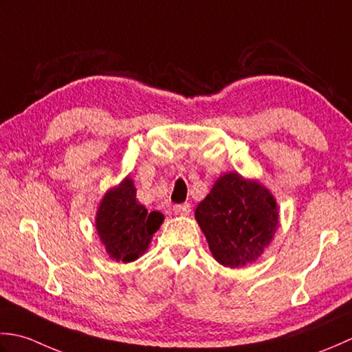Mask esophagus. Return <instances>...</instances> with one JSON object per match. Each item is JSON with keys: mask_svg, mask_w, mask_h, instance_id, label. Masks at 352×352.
<instances>
[{"mask_svg": "<svg viewBox=\"0 0 352 352\" xmlns=\"http://www.w3.org/2000/svg\"><path fill=\"white\" fill-rule=\"evenodd\" d=\"M173 211L176 212V214H181V216H186V214H190V211H191V205L190 204H176L175 206H173Z\"/></svg>", "mask_w": 352, "mask_h": 352, "instance_id": "esophagus-1", "label": "esophagus"}]
</instances>
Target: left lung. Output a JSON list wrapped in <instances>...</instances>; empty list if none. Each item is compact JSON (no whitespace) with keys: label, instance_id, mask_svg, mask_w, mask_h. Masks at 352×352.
Returning <instances> with one entry per match:
<instances>
[{"label":"left lung","instance_id":"obj_1","mask_svg":"<svg viewBox=\"0 0 352 352\" xmlns=\"http://www.w3.org/2000/svg\"><path fill=\"white\" fill-rule=\"evenodd\" d=\"M196 220L214 258L232 269L256 261L269 246L278 226V208L263 185L226 173L197 205Z\"/></svg>","mask_w":352,"mask_h":352}]
</instances>
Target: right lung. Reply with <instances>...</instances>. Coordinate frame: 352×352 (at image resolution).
Masks as SVG:
<instances>
[{
    "mask_svg": "<svg viewBox=\"0 0 352 352\" xmlns=\"http://www.w3.org/2000/svg\"><path fill=\"white\" fill-rule=\"evenodd\" d=\"M164 221L161 212H148L138 200L131 177L106 192L97 212V232L107 254L117 261L131 263L148 248Z\"/></svg>",
    "mask_w": 352,
    "mask_h": 352,
    "instance_id": "obj_1",
    "label": "right lung"
}]
</instances>
